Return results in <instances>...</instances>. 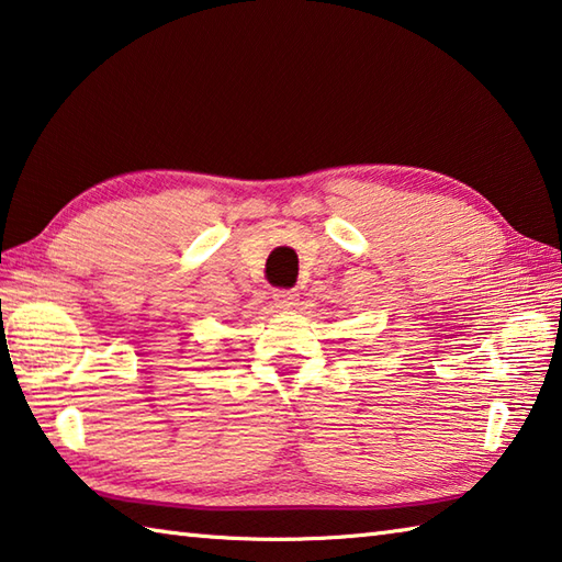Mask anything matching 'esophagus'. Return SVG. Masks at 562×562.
Masks as SVG:
<instances>
[{
  "instance_id": "esophagus-1",
  "label": "esophagus",
  "mask_w": 562,
  "mask_h": 562,
  "mask_svg": "<svg viewBox=\"0 0 562 562\" xmlns=\"http://www.w3.org/2000/svg\"><path fill=\"white\" fill-rule=\"evenodd\" d=\"M300 302V294L294 290H274V304L280 306V310H292Z\"/></svg>"
}]
</instances>
